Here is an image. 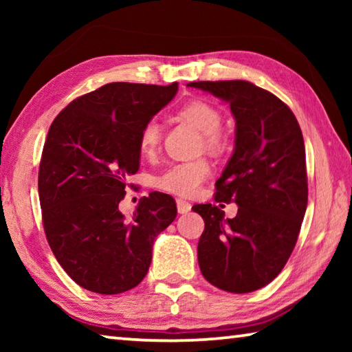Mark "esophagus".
Listing matches in <instances>:
<instances>
[{
	"label": "esophagus",
	"mask_w": 352,
	"mask_h": 352,
	"mask_svg": "<svg viewBox=\"0 0 352 352\" xmlns=\"http://www.w3.org/2000/svg\"><path fill=\"white\" fill-rule=\"evenodd\" d=\"M177 211L178 214H188L190 211V204L183 199H177Z\"/></svg>",
	"instance_id": "34e87169"
}]
</instances>
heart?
Instances as JSON below:
<instances>
[{
  "mask_svg": "<svg viewBox=\"0 0 352 352\" xmlns=\"http://www.w3.org/2000/svg\"><path fill=\"white\" fill-rule=\"evenodd\" d=\"M182 119L204 133V142L208 151H220L225 146V136L220 132L222 124V113L216 107L205 102V100H190L184 104L178 111ZM162 142V129L157 121H148L142 126L140 132V152L144 157H153L158 152ZM208 175H210V164L206 160H195V162L178 163L166 169L162 175L157 177V186L168 192L177 195H192L200 189Z\"/></svg>",
  "mask_w": 352,
  "mask_h": 352,
  "instance_id": "b5f03b06",
  "label": "heart"
}]
</instances>
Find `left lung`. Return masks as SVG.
Wrapping results in <instances>:
<instances>
[{"instance_id":"obj_1","label":"left lung","mask_w":352,"mask_h":352,"mask_svg":"<svg viewBox=\"0 0 352 352\" xmlns=\"http://www.w3.org/2000/svg\"><path fill=\"white\" fill-rule=\"evenodd\" d=\"M230 102L233 157L216 182V201H234V219L217 205H194L205 220L197 256L208 283L248 294L275 279L289 261L307 206L305 140L292 110L247 80L190 82ZM223 208V205H220Z\"/></svg>"}]
</instances>
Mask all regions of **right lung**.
<instances>
[{"label":"right lung","instance_id":"right-lung-1","mask_svg":"<svg viewBox=\"0 0 352 352\" xmlns=\"http://www.w3.org/2000/svg\"><path fill=\"white\" fill-rule=\"evenodd\" d=\"M178 83L113 82L74 99L47 132L38 197L47 243L80 287L102 295L144 279L153 241L177 217L169 194L151 192L132 219L119 211L127 177L140 169V132Z\"/></svg>","mask_w":352,"mask_h":352}]
</instances>
